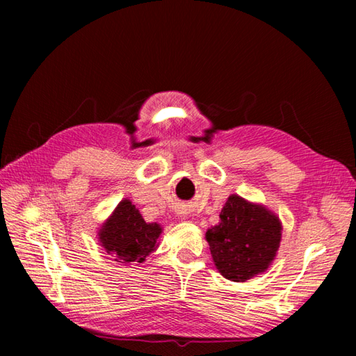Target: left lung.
Returning a JSON list of instances; mask_svg holds the SVG:
<instances>
[{
	"instance_id": "obj_1",
	"label": "left lung",
	"mask_w": 356,
	"mask_h": 356,
	"mask_svg": "<svg viewBox=\"0 0 356 356\" xmlns=\"http://www.w3.org/2000/svg\"><path fill=\"white\" fill-rule=\"evenodd\" d=\"M282 220L261 203L231 194L205 238L218 272L231 282L243 283L263 274L275 260L282 241Z\"/></svg>"
}]
</instances>
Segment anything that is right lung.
<instances>
[{"label": "right lung", "instance_id": "add662e5", "mask_svg": "<svg viewBox=\"0 0 356 356\" xmlns=\"http://www.w3.org/2000/svg\"><path fill=\"white\" fill-rule=\"evenodd\" d=\"M162 231L159 223L143 220L131 200L124 199L97 229V241L115 261L127 266L145 261L157 249Z\"/></svg>", "mask_w": 356, "mask_h": 356}]
</instances>
